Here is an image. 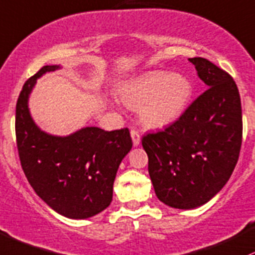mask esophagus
<instances>
[{
	"instance_id": "obj_1",
	"label": "esophagus",
	"mask_w": 255,
	"mask_h": 255,
	"mask_svg": "<svg viewBox=\"0 0 255 255\" xmlns=\"http://www.w3.org/2000/svg\"><path fill=\"white\" fill-rule=\"evenodd\" d=\"M130 135H131V138H132V143H133V146L137 147L138 144H139V142H141V136H139V133L137 132V131L131 130Z\"/></svg>"
}]
</instances>
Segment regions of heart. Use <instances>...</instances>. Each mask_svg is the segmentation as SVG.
I'll use <instances>...</instances> for the list:
<instances>
[{"label": "heart", "instance_id": "obj_1", "mask_svg": "<svg viewBox=\"0 0 255 255\" xmlns=\"http://www.w3.org/2000/svg\"><path fill=\"white\" fill-rule=\"evenodd\" d=\"M193 95L192 83L182 74L150 72L123 84L119 98L138 109L139 120L148 128L171 125L183 116Z\"/></svg>", "mask_w": 255, "mask_h": 255}]
</instances>
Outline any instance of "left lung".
<instances>
[{"instance_id":"1","label":"left lung","mask_w":255,"mask_h":255,"mask_svg":"<svg viewBox=\"0 0 255 255\" xmlns=\"http://www.w3.org/2000/svg\"><path fill=\"white\" fill-rule=\"evenodd\" d=\"M188 61L208 90L179 120L142 137L154 192L176 209L198 208L220 192L242 144V108L234 79L205 58Z\"/></svg>"}]
</instances>
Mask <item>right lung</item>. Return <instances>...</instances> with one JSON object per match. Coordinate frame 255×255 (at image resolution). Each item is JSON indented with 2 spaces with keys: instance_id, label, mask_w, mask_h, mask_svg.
<instances>
[{
  "instance_id": "right-lung-1",
  "label": "right lung",
  "mask_w": 255,
  "mask_h": 255,
  "mask_svg": "<svg viewBox=\"0 0 255 255\" xmlns=\"http://www.w3.org/2000/svg\"><path fill=\"white\" fill-rule=\"evenodd\" d=\"M59 68L45 65L24 84L15 108L18 153L29 183L48 207L65 218L87 219L111 204L118 168L132 141L128 128L87 127L68 136L41 130L30 114L29 96L37 79Z\"/></svg>"
}]
</instances>
